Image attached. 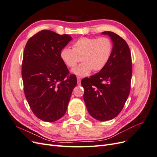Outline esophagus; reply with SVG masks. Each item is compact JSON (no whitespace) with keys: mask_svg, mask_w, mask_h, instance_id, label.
Masks as SVG:
<instances>
[{"mask_svg":"<svg viewBox=\"0 0 157 157\" xmlns=\"http://www.w3.org/2000/svg\"><path fill=\"white\" fill-rule=\"evenodd\" d=\"M80 82H81V79L79 77H77V84L80 85Z\"/></svg>","mask_w":157,"mask_h":157,"instance_id":"1","label":"esophagus"}]
</instances>
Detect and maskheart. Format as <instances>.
Instances as JSON below:
<instances>
[{"instance_id": "heart-1", "label": "heart", "mask_w": 157, "mask_h": 157, "mask_svg": "<svg viewBox=\"0 0 157 157\" xmlns=\"http://www.w3.org/2000/svg\"><path fill=\"white\" fill-rule=\"evenodd\" d=\"M113 51L111 40L107 37L80 38L72 46V50L64 48L60 58L69 68L75 67L80 60L82 63L71 71L79 77L88 76L91 71L102 70L111 58Z\"/></svg>"}]
</instances>
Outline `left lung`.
I'll return each mask as SVG.
<instances>
[{
  "label": "left lung",
  "instance_id": "8db88e82",
  "mask_svg": "<svg viewBox=\"0 0 157 157\" xmlns=\"http://www.w3.org/2000/svg\"><path fill=\"white\" fill-rule=\"evenodd\" d=\"M113 42L111 58L102 70L82 80L83 98L89 114L100 121L111 120L121 113L129 96L132 75V58L126 42L111 31Z\"/></svg>",
  "mask_w": 157,
  "mask_h": 157
}]
</instances>
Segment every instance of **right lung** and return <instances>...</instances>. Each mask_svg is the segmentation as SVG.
Here are the masks:
<instances>
[{"mask_svg": "<svg viewBox=\"0 0 157 157\" xmlns=\"http://www.w3.org/2000/svg\"><path fill=\"white\" fill-rule=\"evenodd\" d=\"M71 40L68 35L42 30L25 47L21 67L25 95L35 115L45 122L65 115L77 84L75 76L67 77L69 70L60 58L61 50Z\"/></svg>", "mask_w": 157, "mask_h": 157, "instance_id": "add662e5", "label": "right lung"}]
</instances>
